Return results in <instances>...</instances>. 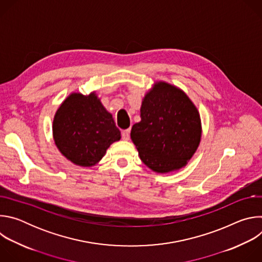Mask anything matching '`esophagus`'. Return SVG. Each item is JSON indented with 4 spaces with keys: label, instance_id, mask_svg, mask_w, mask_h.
Here are the masks:
<instances>
[{
    "label": "esophagus",
    "instance_id": "34e87169",
    "mask_svg": "<svg viewBox=\"0 0 262 262\" xmlns=\"http://www.w3.org/2000/svg\"><path fill=\"white\" fill-rule=\"evenodd\" d=\"M122 139L125 140V141H128L129 140V137H130V129H125L122 132Z\"/></svg>",
    "mask_w": 262,
    "mask_h": 262
}]
</instances>
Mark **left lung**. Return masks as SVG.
Listing matches in <instances>:
<instances>
[{"label": "left lung", "mask_w": 262, "mask_h": 262, "mask_svg": "<svg viewBox=\"0 0 262 262\" xmlns=\"http://www.w3.org/2000/svg\"><path fill=\"white\" fill-rule=\"evenodd\" d=\"M130 138L142 162L158 173L185 166L200 143L201 120L195 104L182 90L160 82L141 105V121Z\"/></svg>", "instance_id": "8db88e82"}]
</instances>
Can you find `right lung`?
<instances>
[{
  "instance_id": "obj_1",
  "label": "right lung",
  "mask_w": 262,
  "mask_h": 262,
  "mask_svg": "<svg viewBox=\"0 0 262 262\" xmlns=\"http://www.w3.org/2000/svg\"><path fill=\"white\" fill-rule=\"evenodd\" d=\"M53 135L61 154L82 167L94 166L110 145L121 138L94 92L87 96L72 93L63 101L54 118Z\"/></svg>"
}]
</instances>
